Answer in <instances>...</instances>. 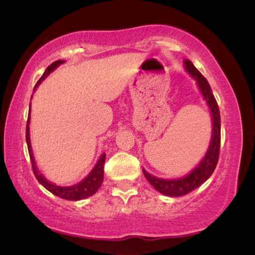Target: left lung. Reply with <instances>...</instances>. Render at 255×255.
Masks as SVG:
<instances>
[{
  "label": "left lung",
  "mask_w": 255,
  "mask_h": 255,
  "mask_svg": "<svg viewBox=\"0 0 255 255\" xmlns=\"http://www.w3.org/2000/svg\"><path fill=\"white\" fill-rule=\"evenodd\" d=\"M184 68L186 71L197 80V84L200 89L203 97L209 105L212 115V137L210 142L209 150L205 154L204 159L200 164L187 176L176 178V180H164V178H158L152 176L147 171L142 169L145 177L158 192L169 197H182L188 194L189 192L194 191L200 184H203L215 171L216 165L218 163L219 148H221V115H219V108L213 96L211 87H210L207 80L203 77L200 72L198 71L189 60H184Z\"/></svg>",
  "instance_id": "obj_1"
}]
</instances>
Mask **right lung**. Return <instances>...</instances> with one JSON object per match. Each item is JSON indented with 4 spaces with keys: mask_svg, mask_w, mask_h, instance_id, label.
I'll list each match as a JSON object with an SVG mask.
<instances>
[{
    "mask_svg": "<svg viewBox=\"0 0 255 255\" xmlns=\"http://www.w3.org/2000/svg\"><path fill=\"white\" fill-rule=\"evenodd\" d=\"M63 62L64 61L62 60H58V61H55V62H52L50 66L45 69V72H44L42 78L37 81L34 89H36L38 85L42 83V80H44V79L48 77V75L50 74L55 68H57V67ZM30 113H31V109L28 110L27 125H26V142H27L28 153H30L32 170H33V174L38 180V182L42 184L43 187H45V188L48 189L49 192H51L52 194H55L56 197L66 199V200H81V199L89 198L91 195L95 194V193L99 189V187L102 186V182H103L105 153L102 154L101 158H99V160L97 162V164L95 165V168L92 169V171L87 175V177H85L84 180L81 181V182H79L78 184H74V186H71V187H60V186H56V184L49 182V181L46 180V178L44 177L39 171H38L36 162H34L33 153H32L31 141H30V128H28V125H30Z\"/></svg>",
    "mask_w": 255,
    "mask_h": 255,
    "instance_id": "obj_1",
    "label": "right lung"
}]
</instances>
